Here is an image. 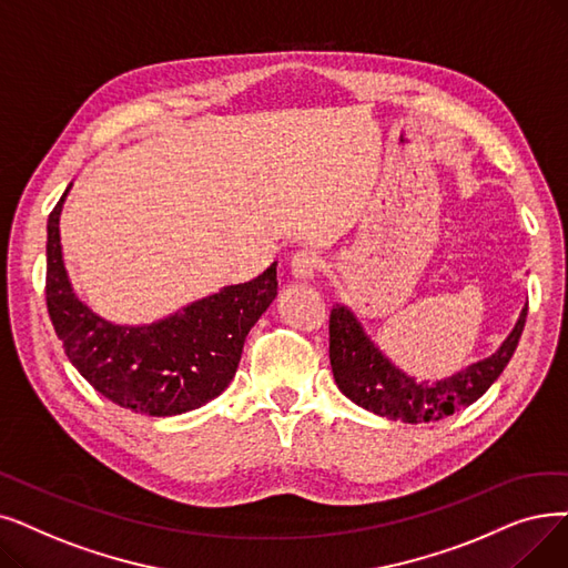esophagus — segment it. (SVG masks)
<instances>
[{
	"instance_id": "obj_1",
	"label": "esophagus",
	"mask_w": 568,
	"mask_h": 568,
	"mask_svg": "<svg viewBox=\"0 0 568 568\" xmlns=\"http://www.w3.org/2000/svg\"><path fill=\"white\" fill-rule=\"evenodd\" d=\"M290 268H292V276L300 278V281H311L315 278V274L320 268H323V260H320V255L315 251H297L292 255L290 260Z\"/></svg>"
}]
</instances>
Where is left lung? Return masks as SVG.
<instances>
[{
  "instance_id": "left-lung-1",
  "label": "left lung",
  "mask_w": 568,
  "mask_h": 568,
  "mask_svg": "<svg viewBox=\"0 0 568 568\" xmlns=\"http://www.w3.org/2000/svg\"><path fill=\"white\" fill-rule=\"evenodd\" d=\"M525 320L527 308H523L515 329L495 355L471 364L453 378L429 385L415 383V378L392 366L366 338L355 315L336 304L329 315V362L334 381L351 402L389 420L410 425L436 423L478 402L501 376L523 336Z\"/></svg>"
}]
</instances>
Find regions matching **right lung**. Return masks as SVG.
<instances>
[{"mask_svg":"<svg viewBox=\"0 0 568 568\" xmlns=\"http://www.w3.org/2000/svg\"><path fill=\"white\" fill-rule=\"evenodd\" d=\"M67 192L48 215L45 306L69 362L97 392L134 413L181 415L215 399L236 374L245 336L276 297V262L155 325H111L69 285L60 248Z\"/></svg>","mask_w":568,"mask_h":568,"instance_id":"1","label":"right lung"}]
</instances>
